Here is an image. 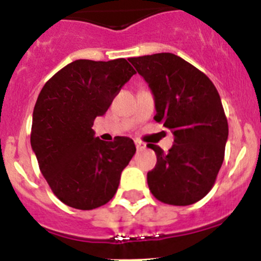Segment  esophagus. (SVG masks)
Listing matches in <instances>:
<instances>
[{
    "mask_svg": "<svg viewBox=\"0 0 261 261\" xmlns=\"http://www.w3.org/2000/svg\"><path fill=\"white\" fill-rule=\"evenodd\" d=\"M135 144H136V147H137L138 151L144 150L145 147H146V145H145L144 142H141V141H135Z\"/></svg>",
    "mask_w": 261,
    "mask_h": 261,
    "instance_id": "34e87169",
    "label": "esophagus"
}]
</instances>
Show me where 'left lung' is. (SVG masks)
<instances>
[{
  "label": "left lung",
  "mask_w": 261,
  "mask_h": 261,
  "mask_svg": "<svg viewBox=\"0 0 261 261\" xmlns=\"http://www.w3.org/2000/svg\"><path fill=\"white\" fill-rule=\"evenodd\" d=\"M154 95L156 114L174 135L167 153L149 144L156 165L147 186L159 201L186 206L201 200L214 186L225 158L229 125L220 94L211 80L174 53L129 59Z\"/></svg>",
  "instance_id": "1"
}]
</instances>
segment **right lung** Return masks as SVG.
Segmentation results:
<instances>
[{
    "label": "right lung",
    "instance_id": "1",
    "mask_svg": "<svg viewBox=\"0 0 261 261\" xmlns=\"http://www.w3.org/2000/svg\"><path fill=\"white\" fill-rule=\"evenodd\" d=\"M136 70L125 59L75 60L41 89L32 114L31 146L57 199L91 211L115 196L120 175L136 153L133 140L94 137L102 116Z\"/></svg>",
    "mask_w": 261,
    "mask_h": 261
}]
</instances>
